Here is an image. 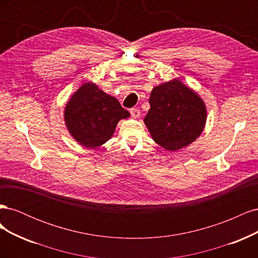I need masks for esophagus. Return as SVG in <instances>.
Returning a JSON list of instances; mask_svg holds the SVG:
<instances>
[{"label":"esophagus","instance_id":"esophagus-1","mask_svg":"<svg viewBox=\"0 0 258 258\" xmlns=\"http://www.w3.org/2000/svg\"><path fill=\"white\" fill-rule=\"evenodd\" d=\"M130 114L132 117H134V118H138V117H140V115H141L140 110H138V108H131Z\"/></svg>","mask_w":258,"mask_h":258}]
</instances>
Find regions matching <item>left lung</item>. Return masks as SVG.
I'll use <instances>...</instances> for the list:
<instances>
[{
	"mask_svg": "<svg viewBox=\"0 0 258 258\" xmlns=\"http://www.w3.org/2000/svg\"><path fill=\"white\" fill-rule=\"evenodd\" d=\"M144 123L154 141L167 151L189 145L204 131L206 104L192 89L178 80L156 86Z\"/></svg>",
	"mask_w": 258,
	"mask_h": 258,
	"instance_id": "1",
	"label": "left lung"
}]
</instances>
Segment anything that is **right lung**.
Listing matches in <instances>:
<instances>
[{
	"label": "right lung",
	"instance_id": "obj_1",
	"mask_svg": "<svg viewBox=\"0 0 258 258\" xmlns=\"http://www.w3.org/2000/svg\"><path fill=\"white\" fill-rule=\"evenodd\" d=\"M129 116L118 100L89 82L74 92L64 110L69 132L87 148H96L108 141L114 135L117 122Z\"/></svg>",
	"mask_w": 258,
	"mask_h": 258
}]
</instances>
